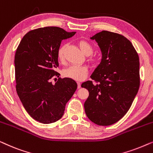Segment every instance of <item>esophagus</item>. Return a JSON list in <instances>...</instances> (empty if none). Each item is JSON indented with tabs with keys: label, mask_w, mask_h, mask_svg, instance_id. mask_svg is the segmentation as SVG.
<instances>
[{
	"label": "esophagus",
	"mask_w": 153,
	"mask_h": 153,
	"mask_svg": "<svg viewBox=\"0 0 153 153\" xmlns=\"http://www.w3.org/2000/svg\"><path fill=\"white\" fill-rule=\"evenodd\" d=\"M77 88H81V83L80 82H77Z\"/></svg>",
	"instance_id": "34e87169"
}]
</instances>
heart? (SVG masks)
<instances>
[{
	"label": "heart",
	"mask_w": 153,
	"mask_h": 153,
	"mask_svg": "<svg viewBox=\"0 0 153 153\" xmlns=\"http://www.w3.org/2000/svg\"><path fill=\"white\" fill-rule=\"evenodd\" d=\"M79 47L83 53L89 56L93 53V47L91 43L85 40H81L79 42ZM64 47H60L58 50L57 58L59 61L64 59ZM88 73L87 67L84 65H71L63 70V75L68 78L76 81H82L86 78Z\"/></svg>",
	"instance_id": "obj_1"
}]
</instances>
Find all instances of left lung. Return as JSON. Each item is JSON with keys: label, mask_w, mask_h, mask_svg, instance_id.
I'll return each instance as SVG.
<instances>
[{"label": "left lung", "mask_w": 153, "mask_h": 153, "mask_svg": "<svg viewBox=\"0 0 153 153\" xmlns=\"http://www.w3.org/2000/svg\"><path fill=\"white\" fill-rule=\"evenodd\" d=\"M102 53L101 62L81 87L89 96L84 103L92 122L107 126L120 120L130 108L139 88V58L131 42L118 33L102 30L91 37Z\"/></svg>", "instance_id": "8db88e82"}]
</instances>
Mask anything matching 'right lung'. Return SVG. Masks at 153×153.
<instances>
[{"label": "right lung", "mask_w": 153, "mask_h": 153, "mask_svg": "<svg viewBox=\"0 0 153 153\" xmlns=\"http://www.w3.org/2000/svg\"><path fill=\"white\" fill-rule=\"evenodd\" d=\"M75 33L56 26L35 29L24 35L16 51V93L28 114L39 123L50 124L61 118L77 88L76 81L70 78L51 81L59 77L55 69L59 65L61 41Z\"/></svg>", "instance_id": "right-lung-1"}]
</instances>
